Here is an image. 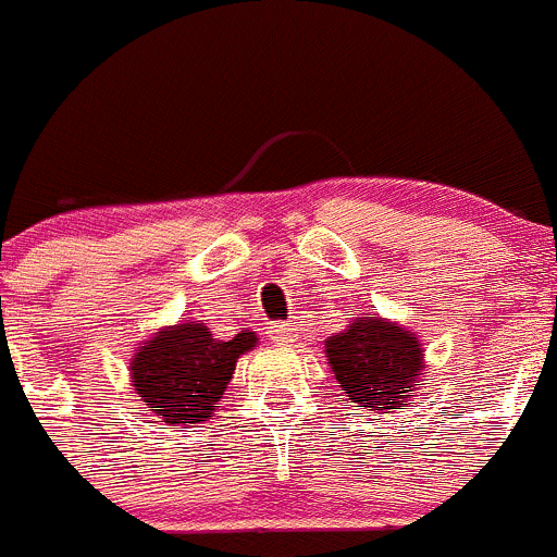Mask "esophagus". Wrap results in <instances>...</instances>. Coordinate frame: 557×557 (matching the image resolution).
I'll return each mask as SVG.
<instances>
[{
	"instance_id": "esophagus-1",
	"label": "esophagus",
	"mask_w": 557,
	"mask_h": 557,
	"mask_svg": "<svg viewBox=\"0 0 557 557\" xmlns=\"http://www.w3.org/2000/svg\"><path fill=\"white\" fill-rule=\"evenodd\" d=\"M269 337H272L274 343H290L296 337V330L290 324H283V321H280V324L269 326Z\"/></svg>"
}]
</instances>
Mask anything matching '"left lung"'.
Segmentation results:
<instances>
[{
    "instance_id": "8db88e82",
    "label": "left lung",
    "mask_w": 557,
    "mask_h": 557,
    "mask_svg": "<svg viewBox=\"0 0 557 557\" xmlns=\"http://www.w3.org/2000/svg\"><path fill=\"white\" fill-rule=\"evenodd\" d=\"M324 355L349 401L379 414L401 409L425 368L414 332L371 313L326 337Z\"/></svg>"
}]
</instances>
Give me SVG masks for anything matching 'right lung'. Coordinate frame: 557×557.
I'll return each mask as SVG.
<instances>
[{
  "mask_svg": "<svg viewBox=\"0 0 557 557\" xmlns=\"http://www.w3.org/2000/svg\"><path fill=\"white\" fill-rule=\"evenodd\" d=\"M255 343L258 335L249 330L220 341L197 321L168 326L134 351V389L159 423H202L214 414V404L233 379L238 357Z\"/></svg>",
  "mask_w": 557,
  "mask_h": 557,
  "instance_id": "add662e5",
  "label": "right lung"
}]
</instances>
